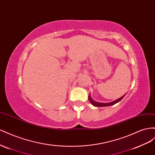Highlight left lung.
<instances>
[{"instance_id":"8db88e82","label":"left lung","mask_w":155,"mask_h":155,"mask_svg":"<svg viewBox=\"0 0 155 155\" xmlns=\"http://www.w3.org/2000/svg\"><path fill=\"white\" fill-rule=\"evenodd\" d=\"M124 96H125V95H123V96H122L121 97H120V98H119L118 99L113 101V102L108 103H103L96 102V101H95L94 100H93V99L91 98V96H90V94L89 97H88V99H89V100H90V103H91L93 105L95 106V107H108V106H112V105H114V104H115L117 103L118 102H119V101H120L123 98V97H124Z\"/></svg>"}]
</instances>
